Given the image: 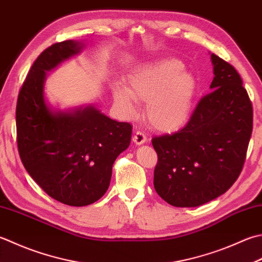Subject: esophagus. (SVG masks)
Masks as SVG:
<instances>
[{"label": "esophagus", "mask_w": 262, "mask_h": 262, "mask_svg": "<svg viewBox=\"0 0 262 262\" xmlns=\"http://www.w3.org/2000/svg\"><path fill=\"white\" fill-rule=\"evenodd\" d=\"M146 140H147L146 135L141 130H137L134 134V137H133V141H134V143L137 145H141L143 143H145Z\"/></svg>", "instance_id": "1"}]
</instances>
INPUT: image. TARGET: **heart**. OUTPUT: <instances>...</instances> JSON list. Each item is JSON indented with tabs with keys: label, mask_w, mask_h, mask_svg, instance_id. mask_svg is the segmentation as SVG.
Instances as JSON below:
<instances>
[{
	"label": "heart",
	"mask_w": 262,
	"mask_h": 262,
	"mask_svg": "<svg viewBox=\"0 0 262 262\" xmlns=\"http://www.w3.org/2000/svg\"><path fill=\"white\" fill-rule=\"evenodd\" d=\"M182 61L165 58L140 67L128 76V89L116 85L115 101L128 115H135L137 101L147 102L146 117L160 132H175L191 116L196 80L184 71Z\"/></svg>",
	"instance_id": "b5f03b06"
}]
</instances>
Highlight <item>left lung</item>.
<instances>
[{"mask_svg":"<svg viewBox=\"0 0 262 262\" xmlns=\"http://www.w3.org/2000/svg\"><path fill=\"white\" fill-rule=\"evenodd\" d=\"M212 91L186 126L152 138L158 155L153 185L173 207H198L222 195L242 171L252 134L253 109L232 64L211 54Z\"/></svg>","mask_w":262,"mask_h":262,"instance_id":"left-lung-1","label":"left lung"}]
</instances>
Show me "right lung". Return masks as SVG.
<instances>
[{"label":"right lung","mask_w":262,"mask_h":262,"mask_svg":"<svg viewBox=\"0 0 262 262\" xmlns=\"http://www.w3.org/2000/svg\"><path fill=\"white\" fill-rule=\"evenodd\" d=\"M80 49L71 39L45 49L24 80L15 109L18 151L26 170L48 195L73 207L104 195L114 162L132 137L129 122L112 120L93 106L74 114H53L46 106L45 71Z\"/></svg>","instance_id":"1"}]
</instances>
